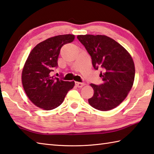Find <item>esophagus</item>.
<instances>
[{
    "label": "esophagus",
    "mask_w": 154,
    "mask_h": 154,
    "mask_svg": "<svg viewBox=\"0 0 154 154\" xmlns=\"http://www.w3.org/2000/svg\"><path fill=\"white\" fill-rule=\"evenodd\" d=\"M75 84H76V86L78 88H82V87H83L84 85H85V84H84V83L79 82H75Z\"/></svg>",
    "instance_id": "esophagus-1"
}]
</instances>
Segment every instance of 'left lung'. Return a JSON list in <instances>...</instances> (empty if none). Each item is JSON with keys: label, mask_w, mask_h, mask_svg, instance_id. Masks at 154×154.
<instances>
[{"label": "left lung", "mask_w": 154, "mask_h": 154, "mask_svg": "<svg viewBox=\"0 0 154 154\" xmlns=\"http://www.w3.org/2000/svg\"><path fill=\"white\" fill-rule=\"evenodd\" d=\"M78 40L92 58L94 68H102L103 84H91L94 94L88 102L98 110L108 111L120 104L133 86L135 66L132 58L123 46L104 35H78Z\"/></svg>", "instance_id": "8db88e82"}]
</instances>
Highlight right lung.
<instances>
[{"label": "right lung", "instance_id": "1", "mask_svg": "<svg viewBox=\"0 0 154 154\" xmlns=\"http://www.w3.org/2000/svg\"><path fill=\"white\" fill-rule=\"evenodd\" d=\"M74 39L73 34L50 38L34 47L30 52L22 73V82L27 96L34 105L51 110L63 102L74 82L63 81L52 76L58 67L62 46Z\"/></svg>", "mask_w": 154, "mask_h": 154}]
</instances>
